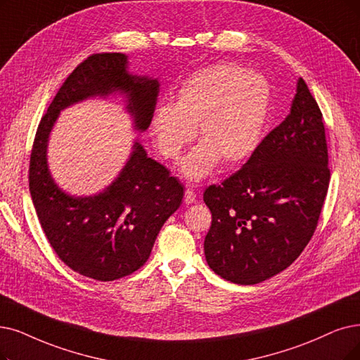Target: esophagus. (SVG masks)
Masks as SVG:
<instances>
[{"label": "esophagus", "instance_id": "obj_1", "mask_svg": "<svg viewBox=\"0 0 360 360\" xmlns=\"http://www.w3.org/2000/svg\"><path fill=\"white\" fill-rule=\"evenodd\" d=\"M196 200V193L193 189H186L184 191V202L186 204H193Z\"/></svg>", "mask_w": 360, "mask_h": 360}]
</instances>
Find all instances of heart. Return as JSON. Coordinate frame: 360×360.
<instances>
[{
  "instance_id": "b5f03b06",
  "label": "heart",
  "mask_w": 360,
  "mask_h": 360,
  "mask_svg": "<svg viewBox=\"0 0 360 360\" xmlns=\"http://www.w3.org/2000/svg\"><path fill=\"white\" fill-rule=\"evenodd\" d=\"M266 79L232 63L196 70L177 93L176 105H162L152 118V136L167 160H177L196 137L200 145L181 161L191 180L210 176L219 161H245L260 141L269 108Z\"/></svg>"
}]
</instances>
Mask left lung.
<instances>
[{
	"instance_id": "left-lung-1",
	"label": "left lung",
	"mask_w": 360,
	"mask_h": 360,
	"mask_svg": "<svg viewBox=\"0 0 360 360\" xmlns=\"http://www.w3.org/2000/svg\"><path fill=\"white\" fill-rule=\"evenodd\" d=\"M329 177L322 112L300 78L288 117L245 165L204 192L212 214L204 242L208 266L239 285L291 266L318 227Z\"/></svg>"
}]
</instances>
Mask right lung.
<instances>
[{
  "instance_id": "add662e5",
  "label": "right lung",
  "mask_w": 360,
  "mask_h": 360,
  "mask_svg": "<svg viewBox=\"0 0 360 360\" xmlns=\"http://www.w3.org/2000/svg\"><path fill=\"white\" fill-rule=\"evenodd\" d=\"M156 79L128 75L127 56L97 53L81 62L57 91L34 139L30 191L38 220L60 260L82 276L109 282L148 262L161 227L183 199V184L136 141L130 160L106 191L74 198L53 181L47 143L59 112L84 98L121 91L139 131L148 130L156 105Z\"/></svg>"
}]
</instances>
